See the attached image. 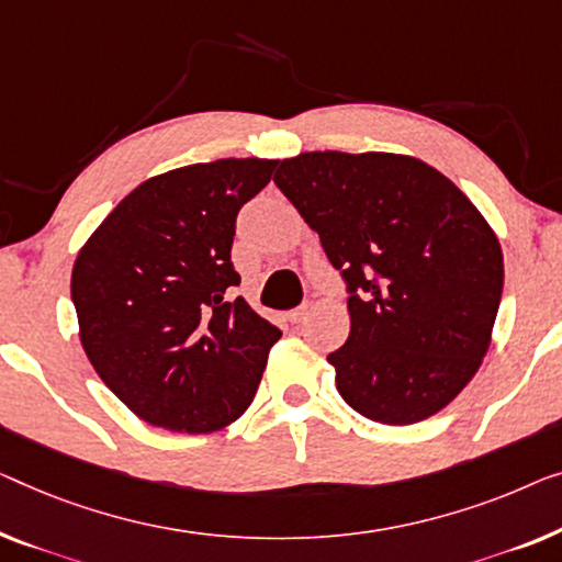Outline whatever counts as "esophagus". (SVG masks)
Here are the masks:
<instances>
[{"mask_svg":"<svg viewBox=\"0 0 562 562\" xmlns=\"http://www.w3.org/2000/svg\"><path fill=\"white\" fill-rule=\"evenodd\" d=\"M308 312H312V306H308V304L299 306V308H291V312L286 314V319H289L291 324H299V322H304V319H306Z\"/></svg>","mask_w":562,"mask_h":562,"instance_id":"esophagus-1","label":"esophagus"}]
</instances>
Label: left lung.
I'll return each mask as SVG.
<instances>
[{
	"mask_svg": "<svg viewBox=\"0 0 562 562\" xmlns=\"http://www.w3.org/2000/svg\"><path fill=\"white\" fill-rule=\"evenodd\" d=\"M273 182L347 281L349 337L327 360L360 416L411 426L476 375L499 312L497 233L449 177L408 154L306 151Z\"/></svg>",
	"mask_w": 562,
	"mask_h": 562,
	"instance_id": "8db88e82",
	"label": "left lung"
}]
</instances>
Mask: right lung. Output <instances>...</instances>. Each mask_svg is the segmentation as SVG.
<instances>
[{"instance_id":"add662e5","label":"right lung","mask_w":562,"mask_h":562,"mask_svg":"<svg viewBox=\"0 0 562 562\" xmlns=\"http://www.w3.org/2000/svg\"><path fill=\"white\" fill-rule=\"evenodd\" d=\"M276 159H217L128 192L72 263L70 296L88 360L134 416L175 434H213L254 401L281 329L248 301L235 217Z\"/></svg>"}]
</instances>
